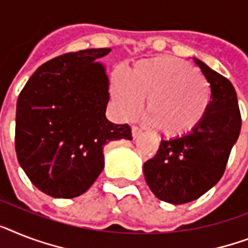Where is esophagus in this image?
<instances>
[{
  "label": "esophagus",
  "mask_w": 248,
  "mask_h": 248,
  "mask_svg": "<svg viewBox=\"0 0 248 248\" xmlns=\"http://www.w3.org/2000/svg\"><path fill=\"white\" fill-rule=\"evenodd\" d=\"M131 132H132V138L136 139L142 134V130L140 127H138V126H132V130H131Z\"/></svg>",
  "instance_id": "esophagus-1"
}]
</instances>
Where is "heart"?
Returning a JSON list of instances; mask_svg holds the SVG:
<instances>
[{
    "label": "heart",
    "instance_id": "b5f03b06",
    "mask_svg": "<svg viewBox=\"0 0 248 248\" xmlns=\"http://www.w3.org/2000/svg\"><path fill=\"white\" fill-rule=\"evenodd\" d=\"M112 96L124 118H134L144 99L150 122L168 138H180L194 131L210 106V85L194 67L178 58L144 60L131 72L117 74Z\"/></svg>",
    "mask_w": 248,
    "mask_h": 248
}]
</instances>
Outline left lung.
<instances>
[{"label": "left lung", "instance_id": "left-lung-1", "mask_svg": "<svg viewBox=\"0 0 248 248\" xmlns=\"http://www.w3.org/2000/svg\"><path fill=\"white\" fill-rule=\"evenodd\" d=\"M192 60L210 84L206 116L190 134L162 140L155 156L142 167L153 194L173 205L196 200L219 182L241 132L238 99L232 82L199 58Z\"/></svg>", "mask_w": 248, "mask_h": 248}]
</instances>
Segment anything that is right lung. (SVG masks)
<instances>
[{
    "instance_id": "add662e5",
    "label": "right lung",
    "mask_w": 248,
    "mask_h": 248,
    "mask_svg": "<svg viewBox=\"0 0 248 248\" xmlns=\"http://www.w3.org/2000/svg\"><path fill=\"white\" fill-rule=\"evenodd\" d=\"M110 48L62 54L37 68L16 104L15 148L26 176L42 192L72 199L104 168L103 149L132 140L127 124L106 117L109 80L98 60Z\"/></svg>"
}]
</instances>
